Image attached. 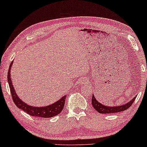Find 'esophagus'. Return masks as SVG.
I'll return each mask as SVG.
<instances>
[{
    "label": "esophagus",
    "mask_w": 147,
    "mask_h": 147,
    "mask_svg": "<svg viewBox=\"0 0 147 147\" xmlns=\"http://www.w3.org/2000/svg\"><path fill=\"white\" fill-rule=\"evenodd\" d=\"M86 82V80H84V81H83V82Z\"/></svg>",
    "instance_id": "obj_1"
}]
</instances>
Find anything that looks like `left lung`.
Listing matches in <instances>:
<instances>
[{
    "label": "left lung",
    "instance_id": "left-lung-1",
    "mask_svg": "<svg viewBox=\"0 0 147 147\" xmlns=\"http://www.w3.org/2000/svg\"><path fill=\"white\" fill-rule=\"evenodd\" d=\"M135 99H136V97H134V98H132V100H129V102H128L126 104H124L123 105L117 106V107H107V106L103 105L100 104L98 100H96L94 94H92V105L93 107L94 108V109L100 113L106 114V113H118V112L125 111V110L127 109L129 107H130V106L132 105V104L134 102Z\"/></svg>",
    "mask_w": 147,
    "mask_h": 147
}]
</instances>
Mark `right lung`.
<instances>
[{"label": "right lung", "mask_w": 147, "mask_h": 147, "mask_svg": "<svg viewBox=\"0 0 147 147\" xmlns=\"http://www.w3.org/2000/svg\"><path fill=\"white\" fill-rule=\"evenodd\" d=\"M13 62L9 66V69L8 71V75H7V80H8L9 88H10L11 96L13 102L15 104V105L18 108L22 109L23 111L29 114L30 115L34 116V117H52L54 116L59 114L62 111L63 107L65 105V101L66 96H64L60 99L59 100L57 101L55 103L49 106H46L44 107H35L28 105L24 102H23L21 99L19 98L16 92L14 90V88L13 86L12 82L11 80V65L13 64Z\"/></svg>", "instance_id": "obj_1"}]
</instances>
